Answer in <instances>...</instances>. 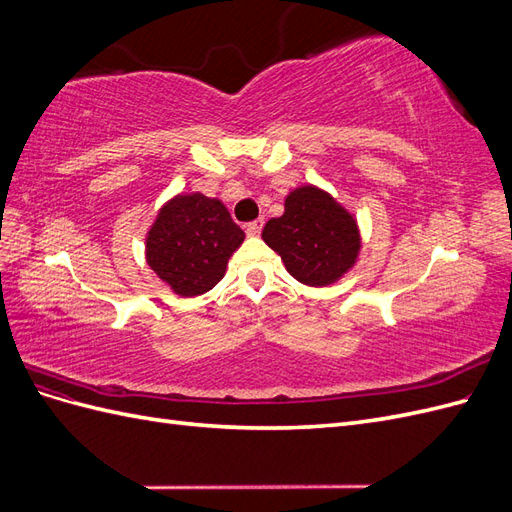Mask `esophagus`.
<instances>
[{"mask_svg":"<svg viewBox=\"0 0 512 512\" xmlns=\"http://www.w3.org/2000/svg\"><path fill=\"white\" fill-rule=\"evenodd\" d=\"M262 226H265V220H262V218H260V220H254V222H250V224L245 226V232H247V235H250V237H258Z\"/></svg>","mask_w":512,"mask_h":512,"instance_id":"obj_1","label":"esophagus"}]
</instances>
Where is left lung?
I'll use <instances>...</instances> for the list:
<instances>
[{"mask_svg":"<svg viewBox=\"0 0 512 512\" xmlns=\"http://www.w3.org/2000/svg\"><path fill=\"white\" fill-rule=\"evenodd\" d=\"M262 239L282 256L288 273L307 286H329L346 275L361 250L354 215L316 185L284 200V215L267 222Z\"/></svg>","mask_w":512,"mask_h":512,"instance_id":"8db88e82","label":"left lung"}]
</instances>
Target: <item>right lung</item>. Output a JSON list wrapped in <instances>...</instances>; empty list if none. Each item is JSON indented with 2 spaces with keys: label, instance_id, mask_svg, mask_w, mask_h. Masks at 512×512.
I'll list each match as a JSON object with an SVG mask.
<instances>
[{
  "label": "right lung",
  "instance_id": "right-lung-1",
  "mask_svg": "<svg viewBox=\"0 0 512 512\" xmlns=\"http://www.w3.org/2000/svg\"><path fill=\"white\" fill-rule=\"evenodd\" d=\"M245 232L222 200L179 194L158 211L145 239L147 265L179 297L205 294L218 284Z\"/></svg>",
  "mask_w": 512,
  "mask_h": 512
}]
</instances>
